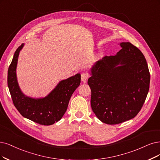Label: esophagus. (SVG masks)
I'll list each match as a JSON object with an SVG mask.
<instances>
[{"label":"esophagus","instance_id":"esophagus-1","mask_svg":"<svg viewBox=\"0 0 160 160\" xmlns=\"http://www.w3.org/2000/svg\"><path fill=\"white\" fill-rule=\"evenodd\" d=\"M89 74L86 72H84L81 74V80L82 81H83L84 82H86V81L89 78Z\"/></svg>","mask_w":160,"mask_h":160}]
</instances>
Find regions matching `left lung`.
<instances>
[{"instance_id":"8db88e82","label":"left lung","mask_w":160,"mask_h":160,"mask_svg":"<svg viewBox=\"0 0 160 160\" xmlns=\"http://www.w3.org/2000/svg\"><path fill=\"white\" fill-rule=\"evenodd\" d=\"M115 56H105L91 68L88 80L92 111L102 122L117 125L137 115L149 91L150 74L144 55L129 42Z\"/></svg>"}]
</instances>
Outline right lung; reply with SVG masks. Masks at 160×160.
Returning <instances> with one entry per match:
<instances>
[{"mask_svg":"<svg viewBox=\"0 0 160 160\" xmlns=\"http://www.w3.org/2000/svg\"><path fill=\"white\" fill-rule=\"evenodd\" d=\"M23 43L16 49L8 70V86L13 103L25 118L41 125H51L58 122L66 112L69 100L80 83V74H77L61 81L48 96L35 99L23 94L16 78L18 58Z\"/></svg>","mask_w":160,"mask_h":160,"instance_id":"obj_1","label":"right lung"}]
</instances>
